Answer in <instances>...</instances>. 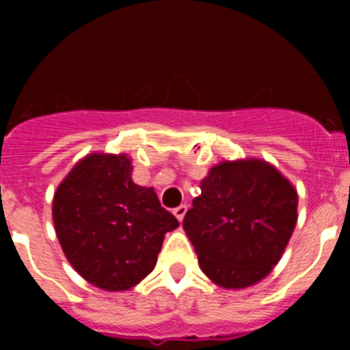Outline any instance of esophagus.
I'll return each mask as SVG.
<instances>
[{"instance_id":"obj_1","label":"esophagus","mask_w":350,"mask_h":350,"mask_svg":"<svg viewBox=\"0 0 350 350\" xmlns=\"http://www.w3.org/2000/svg\"><path fill=\"white\" fill-rule=\"evenodd\" d=\"M185 214H187V205H180V207L174 208V216L178 218V221H183Z\"/></svg>"}]
</instances>
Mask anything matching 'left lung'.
<instances>
[{"label": "left lung", "instance_id": "1", "mask_svg": "<svg viewBox=\"0 0 350 350\" xmlns=\"http://www.w3.org/2000/svg\"><path fill=\"white\" fill-rule=\"evenodd\" d=\"M183 229L203 274L247 288L271 274L298 221V192L265 159H224L200 183Z\"/></svg>", "mask_w": 350, "mask_h": 350}]
</instances>
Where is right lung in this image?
I'll list each match as a JSON object with an SVG mask.
<instances>
[{
  "mask_svg": "<svg viewBox=\"0 0 350 350\" xmlns=\"http://www.w3.org/2000/svg\"><path fill=\"white\" fill-rule=\"evenodd\" d=\"M52 219L63 254L103 291L136 287L152 272L165 234L180 227L152 187L132 181L126 154L92 152L57 185Z\"/></svg>",
  "mask_w": 350,
  "mask_h": 350,
  "instance_id": "1",
  "label": "right lung"
}]
</instances>
